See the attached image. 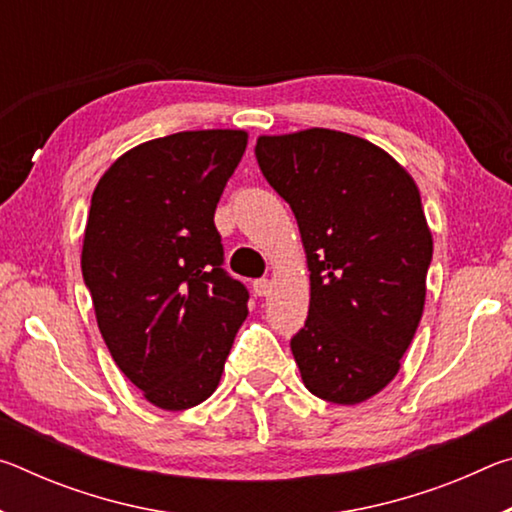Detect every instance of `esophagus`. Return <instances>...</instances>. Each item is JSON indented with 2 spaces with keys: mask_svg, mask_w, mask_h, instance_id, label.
I'll return each instance as SVG.
<instances>
[{
  "mask_svg": "<svg viewBox=\"0 0 512 512\" xmlns=\"http://www.w3.org/2000/svg\"><path fill=\"white\" fill-rule=\"evenodd\" d=\"M253 289H255V293H257L259 298H266L268 293H271V289H273V282L266 280V277H262V280H255L253 282Z\"/></svg>",
  "mask_w": 512,
  "mask_h": 512,
  "instance_id": "obj_1",
  "label": "esophagus"
}]
</instances>
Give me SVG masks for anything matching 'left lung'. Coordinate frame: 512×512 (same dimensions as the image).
<instances>
[{"mask_svg":"<svg viewBox=\"0 0 512 512\" xmlns=\"http://www.w3.org/2000/svg\"><path fill=\"white\" fill-rule=\"evenodd\" d=\"M255 155L307 253L300 377L320 400L366 402L395 379L422 318L433 239L418 185L384 149L329 128L259 135Z\"/></svg>","mask_w":512,"mask_h":512,"instance_id":"8db88e82","label":"left lung"}]
</instances>
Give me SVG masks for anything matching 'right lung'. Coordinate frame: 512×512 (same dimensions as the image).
I'll use <instances>...</instances> for the list:
<instances>
[{
  "label": "right lung",
  "instance_id": "1",
  "mask_svg": "<svg viewBox=\"0 0 512 512\" xmlns=\"http://www.w3.org/2000/svg\"><path fill=\"white\" fill-rule=\"evenodd\" d=\"M248 133L183 131L110 164L94 187L81 268L99 332L153 406L205 402L241 323L248 291L223 271L216 203Z\"/></svg>",
  "mask_w": 512,
  "mask_h": 512
}]
</instances>
